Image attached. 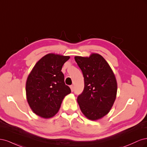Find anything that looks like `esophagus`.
I'll return each mask as SVG.
<instances>
[{
  "mask_svg": "<svg viewBox=\"0 0 147 147\" xmlns=\"http://www.w3.org/2000/svg\"><path fill=\"white\" fill-rule=\"evenodd\" d=\"M70 89H71V91H72L73 92L74 90V86H73V85H71V86H70Z\"/></svg>",
  "mask_w": 147,
  "mask_h": 147,
  "instance_id": "1",
  "label": "esophagus"
}]
</instances>
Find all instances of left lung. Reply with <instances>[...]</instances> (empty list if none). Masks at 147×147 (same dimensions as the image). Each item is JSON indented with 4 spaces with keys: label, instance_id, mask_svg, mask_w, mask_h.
Listing matches in <instances>:
<instances>
[{
    "label": "left lung",
    "instance_id": "8db88e82",
    "mask_svg": "<svg viewBox=\"0 0 147 147\" xmlns=\"http://www.w3.org/2000/svg\"><path fill=\"white\" fill-rule=\"evenodd\" d=\"M75 60L82 71L84 82L83 91L77 97L80 108L89 119H100L110 112L116 99V78L107 62L99 54L75 56Z\"/></svg>",
    "mask_w": 147,
    "mask_h": 147
}]
</instances>
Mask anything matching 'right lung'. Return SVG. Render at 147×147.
<instances>
[{
  "label": "right lung",
  "mask_w": 147,
  "mask_h": 147,
  "mask_svg": "<svg viewBox=\"0 0 147 147\" xmlns=\"http://www.w3.org/2000/svg\"><path fill=\"white\" fill-rule=\"evenodd\" d=\"M70 57L50 53L35 64L26 84V97L33 112L50 118L58 112L64 97L71 92L61 72Z\"/></svg>",
  "instance_id": "add662e5"
}]
</instances>
